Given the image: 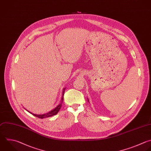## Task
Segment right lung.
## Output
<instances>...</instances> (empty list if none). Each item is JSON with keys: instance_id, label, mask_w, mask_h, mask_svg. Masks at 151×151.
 <instances>
[{"instance_id": "1", "label": "right lung", "mask_w": 151, "mask_h": 151, "mask_svg": "<svg viewBox=\"0 0 151 151\" xmlns=\"http://www.w3.org/2000/svg\"><path fill=\"white\" fill-rule=\"evenodd\" d=\"M64 91H65V88L64 89V91H63V97H62V98H61V103H60L55 109H54V110H51V111H50V112H48V113H45V114H33V113L29 112V111H29V113H31V114H32V115H34V116H36V117H39V118H40V119H44V118H46V117H51V116H54V115H55L56 114H57V113L59 111L61 107L62 103H63V100H64Z\"/></svg>"}]
</instances>
